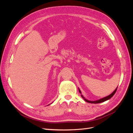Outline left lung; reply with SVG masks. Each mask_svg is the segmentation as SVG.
I'll return each mask as SVG.
<instances>
[{
	"label": "left lung",
	"mask_w": 133,
	"mask_h": 133,
	"mask_svg": "<svg viewBox=\"0 0 133 133\" xmlns=\"http://www.w3.org/2000/svg\"><path fill=\"white\" fill-rule=\"evenodd\" d=\"M117 88H118V87L116 88L115 89V90L112 92V93L111 94H110L109 95H108V96H106V97H104V98H102V99H99V100H95V101H90V100H87V99H86L84 97V96L82 95V97L84 99V100H85V102H88V103H92V104H97V103H102V102H105V101H106V100H109V99H110L112 96H113L114 94H115V92L116 91V90H117ZM79 92L80 94H81V91H80V89H79Z\"/></svg>",
	"instance_id": "8db88e82"
}]
</instances>
